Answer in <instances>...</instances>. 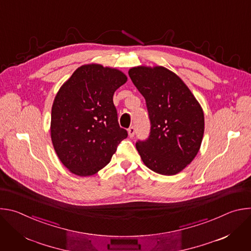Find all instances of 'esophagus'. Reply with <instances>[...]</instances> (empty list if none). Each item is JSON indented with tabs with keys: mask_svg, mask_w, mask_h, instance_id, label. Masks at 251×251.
Returning <instances> with one entry per match:
<instances>
[{
	"mask_svg": "<svg viewBox=\"0 0 251 251\" xmlns=\"http://www.w3.org/2000/svg\"><path fill=\"white\" fill-rule=\"evenodd\" d=\"M135 132H136V130H135V127H134V126L129 127V129H128V134H129V136H130L131 138H132V137H134Z\"/></svg>",
	"mask_w": 251,
	"mask_h": 251,
	"instance_id": "esophagus-1",
	"label": "esophagus"
}]
</instances>
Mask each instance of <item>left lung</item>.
<instances>
[{
	"label": "left lung",
	"mask_w": 251,
	"mask_h": 251,
	"mask_svg": "<svg viewBox=\"0 0 251 251\" xmlns=\"http://www.w3.org/2000/svg\"><path fill=\"white\" fill-rule=\"evenodd\" d=\"M129 76L146 100L151 123L149 137L136 143L144 164L172 176L197 156L204 131L201 105L183 80L163 66H137Z\"/></svg>",
	"instance_id": "1"
}]
</instances>
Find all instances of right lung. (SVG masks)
Instances as JSON below:
<instances>
[{
	"label": "right lung",
	"instance_id": "1",
	"mask_svg": "<svg viewBox=\"0 0 251 251\" xmlns=\"http://www.w3.org/2000/svg\"><path fill=\"white\" fill-rule=\"evenodd\" d=\"M126 81L118 69L87 64L60 87L51 108L50 134L57 157L71 173H97L127 138L113 103L114 92Z\"/></svg>",
	"mask_w": 251,
	"mask_h": 251
}]
</instances>
